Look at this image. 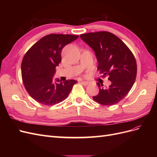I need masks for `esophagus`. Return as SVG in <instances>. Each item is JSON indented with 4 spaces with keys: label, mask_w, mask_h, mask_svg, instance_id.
Instances as JSON below:
<instances>
[{
    "label": "esophagus",
    "mask_w": 157,
    "mask_h": 157,
    "mask_svg": "<svg viewBox=\"0 0 157 157\" xmlns=\"http://www.w3.org/2000/svg\"><path fill=\"white\" fill-rule=\"evenodd\" d=\"M81 83L84 85V86H86V85L88 84V82H86V81H83V80H82L81 81Z\"/></svg>",
    "instance_id": "esophagus-1"
}]
</instances>
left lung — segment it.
Instances as JSON below:
<instances>
[{
	"mask_svg": "<svg viewBox=\"0 0 157 157\" xmlns=\"http://www.w3.org/2000/svg\"><path fill=\"white\" fill-rule=\"evenodd\" d=\"M80 36L94 50L102 77L108 76L111 82L108 88L98 82L99 92L93 99L107 106L120 102L136 80L137 63L134 54L122 40L110 32L89 33Z\"/></svg>",
	"mask_w": 157,
	"mask_h": 157,
	"instance_id": "obj_1",
	"label": "left lung"
}]
</instances>
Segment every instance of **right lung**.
Here are the masks:
<instances>
[{
  "label": "right lung",
  "instance_id": "obj_1",
  "mask_svg": "<svg viewBox=\"0 0 157 157\" xmlns=\"http://www.w3.org/2000/svg\"><path fill=\"white\" fill-rule=\"evenodd\" d=\"M78 35L50 34L29 49L21 62L23 85L29 96L39 103L53 105L67 98L77 81L53 80L56 66L61 61L63 47L78 39Z\"/></svg>",
  "mask_w": 157,
  "mask_h": 157
}]
</instances>
